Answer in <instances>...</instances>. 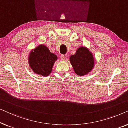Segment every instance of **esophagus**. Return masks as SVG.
Listing matches in <instances>:
<instances>
[{
	"instance_id": "esophagus-1",
	"label": "esophagus",
	"mask_w": 128,
	"mask_h": 128,
	"mask_svg": "<svg viewBox=\"0 0 128 128\" xmlns=\"http://www.w3.org/2000/svg\"><path fill=\"white\" fill-rule=\"evenodd\" d=\"M60 59H62V60H64V59H66V55H61L60 56Z\"/></svg>"
}]
</instances>
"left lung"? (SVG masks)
<instances>
[{"label":"left lung","mask_w":128,"mask_h":128,"mask_svg":"<svg viewBox=\"0 0 128 128\" xmlns=\"http://www.w3.org/2000/svg\"><path fill=\"white\" fill-rule=\"evenodd\" d=\"M70 62L74 72L78 76L87 74L94 67V58L86 47H80L74 55L70 57Z\"/></svg>","instance_id":"left-lung-1"}]
</instances>
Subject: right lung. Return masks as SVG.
Returning a JSON list of instances; mask_svg holds the SVG:
<instances>
[{"instance_id": "1", "label": "right lung", "mask_w": 128, "mask_h": 128, "mask_svg": "<svg viewBox=\"0 0 128 128\" xmlns=\"http://www.w3.org/2000/svg\"><path fill=\"white\" fill-rule=\"evenodd\" d=\"M28 59L30 66L35 73L47 76L51 73L57 56L46 46L40 45L30 52Z\"/></svg>"}]
</instances>
